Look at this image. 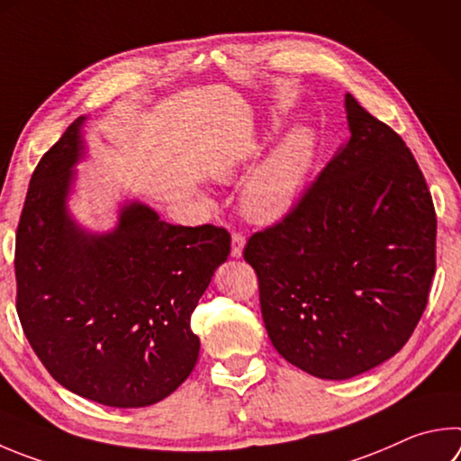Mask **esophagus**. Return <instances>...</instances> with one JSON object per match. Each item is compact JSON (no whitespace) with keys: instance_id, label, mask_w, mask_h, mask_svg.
I'll return each instance as SVG.
<instances>
[{"instance_id":"obj_1","label":"esophagus","mask_w":461,"mask_h":461,"mask_svg":"<svg viewBox=\"0 0 461 461\" xmlns=\"http://www.w3.org/2000/svg\"><path fill=\"white\" fill-rule=\"evenodd\" d=\"M244 246H246V236L240 231H233L231 236V256L233 258H241V252H244Z\"/></svg>"}]
</instances>
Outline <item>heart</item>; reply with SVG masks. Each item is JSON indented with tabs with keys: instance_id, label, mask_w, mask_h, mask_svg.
<instances>
[{
	"instance_id": "heart-1",
	"label": "heart",
	"mask_w": 461,
	"mask_h": 461,
	"mask_svg": "<svg viewBox=\"0 0 461 461\" xmlns=\"http://www.w3.org/2000/svg\"><path fill=\"white\" fill-rule=\"evenodd\" d=\"M316 137L308 127L286 132L264 163L252 173L241 191V212L258 223H276L296 207L306 175L311 171ZM236 167L220 171L221 179H231Z\"/></svg>"
}]
</instances>
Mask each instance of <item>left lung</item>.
<instances>
[{
	"instance_id": "1",
	"label": "left lung",
	"mask_w": 461,
	"mask_h": 461,
	"mask_svg": "<svg viewBox=\"0 0 461 461\" xmlns=\"http://www.w3.org/2000/svg\"><path fill=\"white\" fill-rule=\"evenodd\" d=\"M345 108L347 143L296 207L244 248L274 348L330 381L403 348L428 306L438 233L405 140L355 96Z\"/></svg>"
}]
</instances>
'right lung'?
<instances>
[{
	"instance_id": "1",
	"label": "right lung",
	"mask_w": 461,
	"mask_h": 461,
	"mask_svg": "<svg viewBox=\"0 0 461 461\" xmlns=\"http://www.w3.org/2000/svg\"><path fill=\"white\" fill-rule=\"evenodd\" d=\"M85 121L66 129L32 175L15 233V308L62 387L108 407H147L194 371L191 314L231 238L212 223H167L139 202L122 205L113 231L82 230L66 199Z\"/></svg>"
}]
</instances>
